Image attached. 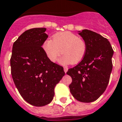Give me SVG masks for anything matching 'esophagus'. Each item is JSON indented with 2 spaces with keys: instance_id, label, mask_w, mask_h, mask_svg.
I'll return each mask as SVG.
<instances>
[{
  "instance_id": "obj_1",
  "label": "esophagus",
  "mask_w": 122,
  "mask_h": 122,
  "mask_svg": "<svg viewBox=\"0 0 122 122\" xmlns=\"http://www.w3.org/2000/svg\"><path fill=\"white\" fill-rule=\"evenodd\" d=\"M68 68L67 67H64V71H65V73L67 72V71H68Z\"/></svg>"
}]
</instances>
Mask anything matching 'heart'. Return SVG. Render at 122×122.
Returning a JSON list of instances; mask_svg holds the SVG:
<instances>
[{
    "label": "heart",
    "instance_id": "heart-1",
    "mask_svg": "<svg viewBox=\"0 0 122 122\" xmlns=\"http://www.w3.org/2000/svg\"><path fill=\"white\" fill-rule=\"evenodd\" d=\"M44 51L52 62H55L61 52L64 54L60 63L66 65L76 64L83 59L86 53L85 42L78 36L70 31L59 32L53 36V40L47 39L42 45Z\"/></svg>",
    "mask_w": 122,
    "mask_h": 122
}]
</instances>
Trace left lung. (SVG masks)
Instances as JSON below:
<instances>
[{"instance_id": "obj_1", "label": "left lung", "mask_w": 122, "mask_h": 122, "mask_svg": "<svg viewBox=\"0 0 122 122\" xmlns=\"http://www.w3.org/2000/svg\"><path fill=\"white\" fill-rule=\"evenodd\" d=\"M87 46L86 53L78 65L67 71L72 78L70 92L78 101L97 100L108 86L112 73L113 50L110 42L89 30L78 31Z\"/></svg>"}]
</instances>
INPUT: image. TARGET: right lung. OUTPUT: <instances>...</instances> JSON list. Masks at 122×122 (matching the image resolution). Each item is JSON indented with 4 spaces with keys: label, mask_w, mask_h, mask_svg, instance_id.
Wrapping results in <instances>:
<instances>
[{
    "label": "right lung",
    "mask_w": 122,
    "mask_h": 122,
    "mask_svg": "<svg viewBox=\"0 0 122 122\" xmlns=\"http://www.w3.org/2000/svg\"><path fill=\"white\" fill-rule=\"evenodd\" d=\"M45 28H35L22 33L13 44L10 60L16 88L35 106L51 102L56 85L65 75L63 67L52 62L42 47L48 37Z\"/></svg>",
    "instance_id": "add662e5"
}]
</instances>
